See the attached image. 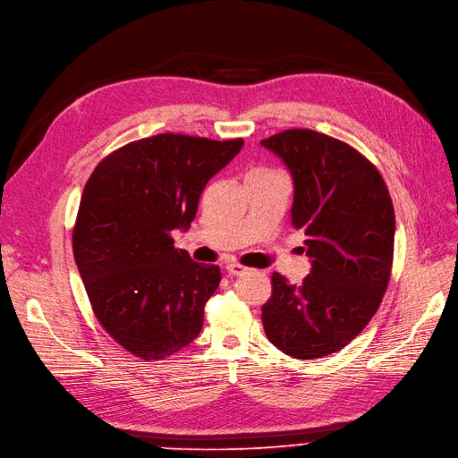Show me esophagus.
Returning a JSON list of instances; mask_svg holds the SVG:
<instances>
[{
	"label": "esophagus",
	"mask_w": 458,
	"mask_h": 458,
	"mask_svg": "<svg viewBox=\"0 0 458 458\" xmlns=\"http://www.w3.org/2000/svg\"><path fill=\"white\" fill-rule=\"evenodd\" d=\"M249 267H245L243 264H237V262H228L226 264V271L230 273V275H242V273H245Z\"/></svg>",
	"instance_id": "1"
}]
</instances>
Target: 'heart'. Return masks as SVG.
<instances>
[{
  "mask_svg": "<svg viewBox=\"0 0 458 458\" xmlns=\"http://www.w3.org/2000/svg\"><path fill=\"white\" fill-rule=\"evenodd\" d=\"M266 174H275V170H269V168H264V166H258V168H252L249 172V175H266Z\"/></svg>",
  "mask_w": 458,
  "mask_h": 458,
  "instance_id": "heart-1",
  "label": "heart"
}]
</instances>
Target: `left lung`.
Here are the masks:
<instances>
[{"label":"left lung","mask_w":458,"mask_h":458,"mask_svg":"<svg viewBox=\"0 0 458 458\" xmlns=\"http://www.w3.org/2000/svg\"><path fill=\"white\" fill-rule=\"evenodd\" d=\"M262 146L293 177L292 223L305 232L312 260L300 286L271 275L264 329L284 353L318 360L350 344L382 303L393 267V202L377 168L333 136L288 129Z\"/></svg>","instance_id":"8db88e82"}]
</instances>
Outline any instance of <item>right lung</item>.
Masks as SVG:
<instances>
[{"mask_svg":"<svg viewBox=\"0 0 458 458\" xmlns=\"http://www.w3.org/2000/svg\"><path fill=\"white\" fill-rule=\"evenodd\" d=\"M243 148L163 132L106 155L89 175L72 228L74 262L93 314L123 350L158 361L191 344L221 269L174 247L202 191Z\"/></svg>","mask_w":458,"mask_h":458,"instance_id":"add662e5","label":"right lung"}]
</instances>
